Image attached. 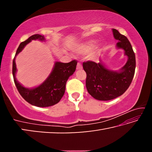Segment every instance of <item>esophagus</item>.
<instances>
[{
    "mask_svg": "<svg viewBox=\"0 0 152 152\" xmlns=\"http://www.w3.org/2000/svg\"><path fill=\"white\" fill-rule=\"evenodd\" d=\"M82 68V64L81 63L78 62V64H77V66H76V69L77 70H80V69Z\"/></svg>",
    "mask_w": 152,
    "mask_h": 152,
    "instance_id": "esophagus-1",
    "label": "esophagus"
}]
</instances>
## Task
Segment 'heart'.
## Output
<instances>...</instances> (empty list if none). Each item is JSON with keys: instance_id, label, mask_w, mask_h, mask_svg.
Instances as JSON below:
<instances>
[{"instance_id": "obj_1", "label": "heart", "mask_w": 152, "mask_h": 152, "mask_svg": "<svg viewBox=\"0 0 152 152\" xmlns=\"http://www.w3.org/2000/svg\"><path fill=\"white\" fill-rule=\"evenodd\" d=\"M96 41L91 40L80 44L75 49V52L78 54H85L91 51L96 45Z\"/></svg>"}]
</instances>
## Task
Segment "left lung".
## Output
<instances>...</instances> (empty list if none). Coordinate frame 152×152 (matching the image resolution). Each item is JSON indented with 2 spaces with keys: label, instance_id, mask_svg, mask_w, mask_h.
I'll use <instances>...</instances> for the list:
<instances>
[{
  "label": "left lung",
  "instance_id": "obj_1",
  "mask_svg": "<svg viewBox=\"0 0 152 152\" xmlns=\"http://www.w3.org/2000/svg\"><path fill=\"white\" fill-rule=\"evenodd\" d=\"M117 48L122 49L127 61L119 71L108 69L101 59L98 64L92 61L83 63L86 73V86L88 93L99 101H110L122 95L129 87L135 70V56L129 41L117 29H113Z\"/></svg>",
  "mask_w": 152,
  "mask_h": 152
}]
</instances>
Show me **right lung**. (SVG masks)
Returning <instances> with one entry per match:
<instances>
[{"label":"right lung","mask_w":152,"mask_h":152,"mask_svg":"<svg viewBox=\"0 0 152 152\" xmlns=\"http://www.w3.org/2000/svg\"><path fill=\"white\" fill-rule=\"evenodd\" d=\"M37 39L45 41V37L43 35L35 34L20 43L12 61V76L18 91L25 101L36 107H47L57 104L64 96L66 82L75 72L77 61L72 60L69 63L56 61L52 71L42 84L33 88H25L18 82L15 76L17 72L15 58L25 45L32 40Z\"/></svg>","instance_id":"1"}]
</instances>
